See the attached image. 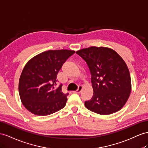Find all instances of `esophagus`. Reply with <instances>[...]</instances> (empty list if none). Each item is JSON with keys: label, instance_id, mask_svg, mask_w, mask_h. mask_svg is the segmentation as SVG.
Instances as JSON below:
<instances>
[{"label": "esophagus", "instance_id": "esophagus-1", "mask_svg": "<svg viewBox=\"0 0 148 148\" xmlns=\"http://www.w3.org/2000/svg\"><path fill=\"white\" fill-rule=\"evenodd\" d=\"M82 86H79L77 89L75 90V91H74V92H75V93H80L81 91L82 90Z\"/></svg>", "mask_w": 148, "mask_h": 148}]
</instances>
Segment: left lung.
<instances>
[{
  "mask_svg": "<svg viewBox=\"0 0 148 148\" xmlns=\"http://www.w3.org/2000/svg\"><path fill=\"white\" fill-rule=\"evenodd\" d=\"M76 54L88 65L94 94L86 101L87 109L99 114L108 115L119 111L127 102L131 89V77L124 60L107 47H90Z\"/></svg>",
  "mask_w": 148,
  "mask_h": 148,
  "instance_id": "left-lung-1",
  "label": "left lung"
}]
</instances>
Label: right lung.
<instances>
[{
    "label": "right lung",
    "instance_id": "obj_1",
    "mask_svg": "<svg viewBox=\"0 0 148 148\" xmlns=\"http://www.w3.org/2000/svg\"><path fill=\"white\" fill-rule=\"evenodd\" d=\"M74 51H47L26 64L21 75L18 92L22 103L35 115L47 116L66 106L69 93H63L57 75Z\"/></svg>",
    "mask_w": 148,
    "mask_h": 148
}]
</instances>
